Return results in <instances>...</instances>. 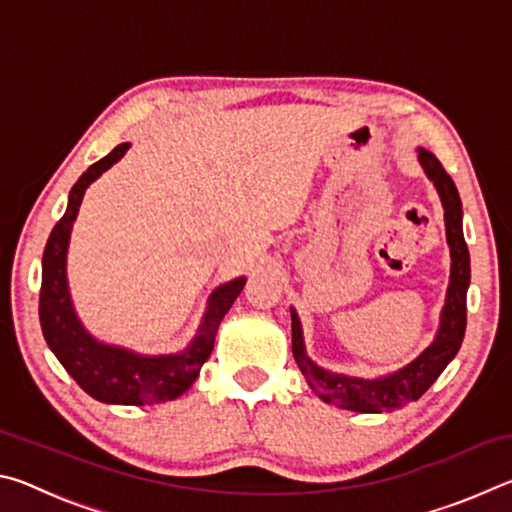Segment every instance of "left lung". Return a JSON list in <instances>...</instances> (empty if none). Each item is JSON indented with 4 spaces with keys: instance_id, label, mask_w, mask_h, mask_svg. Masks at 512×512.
Returning <instances> with one entry per match:
<instances>
[{
    "instance_id": "left-lung-1",
    "label": "left lung",
    "mask_w": 512,
    "mask_h": 512,
    "mask_svg": "<svg viewBox=\"0 0 512 512\" xmlns=\"http://www.w3.org/2000/svg\"><path fill=\"white\" fill-rule=\"evenodd\" d=\"M418 160L427 173L433 187L438 189L440 201L445 207V228L449 255H452V273L443 314H440V329L436 339L418 359L411 361L402 370L379 379H359L348 375H336L316 366L307 357L302 327L296 309H291V350L302 375L309 381L318 397L327 404H336L341 409L357 413H384L397 411L409 402L420 400L429 391V386L440 377L447 363L461 350L465 325H467V287H470V250L463 237V205L454 180L443 169L436 155L418 149Z\"/></svg>"
}]
</instances>
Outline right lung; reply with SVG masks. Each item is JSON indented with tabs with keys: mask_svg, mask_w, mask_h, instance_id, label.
Masks as SVG:
<instances>
[{
	"mask_svg": "<svg viewBox=\"0 0 512 512\" xmlns=\"http://www.w3.org/2000/svg\"><path fill=\"white\" fill-rule=\"evenodd\" d=\"M128 146L131 144H119L106 158L94 162L69 192L67 210L51 230L45 255H42L40 325L49 350L56 354V359L63 363V368L85 393L106 404L142 406L176 400L194 384L201 366L210 359L216 329L244 289L246 277L225 282L212 293L198 334L178 354L146 357V354L101 343L83 327L67 289L65 264L69 235H72V223L79 214L85 189L103 171H108L112 164L124 158Z\"/></svg>",
	"mask_w": 512,
	"mask_h": 512,
	"instance_id": "right-lung-1",
	"label": "right lung"
}]
</instances>
